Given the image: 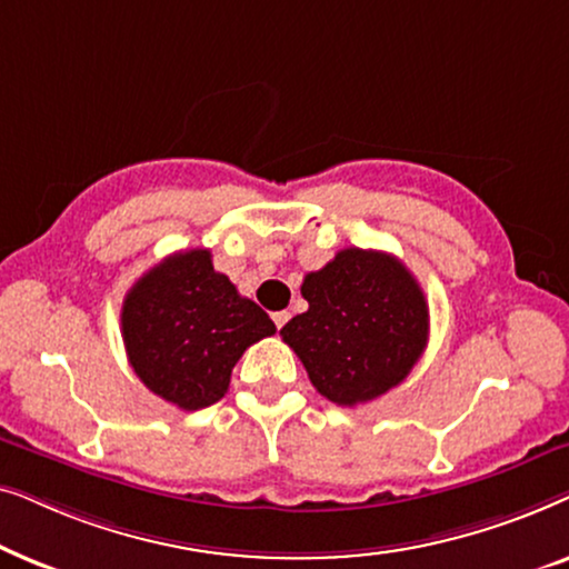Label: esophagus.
<instances>
[{"label": "esophagus", "mask_w": 569, "mask_h": 569, "mask_svg": "<svg viewBox=\"0 0 569 569\" xmlns=\"http://www.w3.org/2000/svg\"><path fill=\"white\" fill-rule=\"evenodd\" d=\"M271 321H274L277 329H282V326L290 321V313H287V310H277V313H271Z\"/></svg>", "instance_id": "1"}]
</instances>
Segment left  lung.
<instances>
[{
	"instance_id": "obj_1",
	"label": "left lung",
	"mask_w": 569,
	"mask_h": 569,
	"mask_svg": "<svg viewBox=\"0 0 569 569\" xmlns=\"http://www.w3.org/2000/svg\"><path fill=\"white\" fill-rule=\"evenodd\" d=\"M300 292L308 310L279 333L316 391L339 407L391 391L422 357L430 310L422 287L396 256L345 248L306 274Z\"/></svg>"
}]
</instances>
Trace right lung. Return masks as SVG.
<instances>
[{"instance_id": "obj_1", "label": "right lung", "mask_w": 569, "mask_h": 569, "mask_svg": "<svg viewBox=\"0 0 569 569\" xmlns=\"http://www.w3.org/2000/svg\"><path fill=\"white\" fill-rule=\"evenodd\" d=\"M274 331L271 318L214 271L207 248L168 256L137 279L121 308L137 378L183 411L220 401L246 349Z\"/></svg>"}]
</instances>
